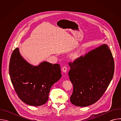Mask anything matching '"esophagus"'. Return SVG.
<instances>
[{"label":"esophagus","instance_id":"34e87169","mask_svg":"<svg viewBox=\"0 0 121 121\" xmlns=\"http://www.w3.org/2000/svg\"><path fill=\"white\" fill-rule=\"evenodd\" d=\"M62 71H63L64 72H65V73L66 72V71H67V67L65 66H64V67L62 68Z\"/></svg>","mask_w":121,"mask_h":121}]
</instances>
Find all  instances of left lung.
I'll return each instance as SVG.
<instances>
[{
    "instance_id": "8db88e82",
    "label": "left lung",
    "mask_w": 121,
    "mask_h": 121,
    "mask_svg": "<svg viewBox=\"0 0 121 121\" xmlns=\"http://www.w3.org/2000/svg\"><path fill=\"white\" fill-rule=\"evenodd\" d=\"M68 64V75L73 85L71 102L85 107L97 102L105 92L114 72V60L109 47L102 44Z\"/></svg>"
}]
</instances>
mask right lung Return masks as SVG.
I'll list each match as a JSON object with an SVG mask.
<instances>
[{
    "label": "right lung",
    "instance_id": "right-lung-1",
    "mask_svg": "<svg viewBox=\"0 0 121 121\" xmlns=\"http://www.w3.org/2000/svg\"><path fill=\"white\" fill-rule=\"evenodd\" d=\"M9 73L19 98L26 104L35 106L47 102L51 87L62 76L59 64L44 61L33 66L22 58L18 48L12 53Z\"/></svg>",
    "mask_w": 121,
    "mask_h": 121
}]
</instances>
